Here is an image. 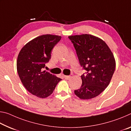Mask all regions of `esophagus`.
<instances>
[{"instance_id":"obj_1","label":"esophagus","mask_w":131,"mask_h":131,"mask_svg":"<svg viewBox=\"0 0 131 131\" xmlns=\"http://www.w3.org/2000/svg\"><path fill=\"white\" fill-rule=\"evenodd\" d=\"M63 77L65 78L66 80H69L70 78V76H65V75H64Z\"/></svg>"}]
</instances>
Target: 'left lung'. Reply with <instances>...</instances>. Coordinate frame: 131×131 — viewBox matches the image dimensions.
Segmentation results:
<instances>
[{
	"instance_id": "8db88e82",
	"label": "left lung",
	"mask_w": 131,
	"mask_h": 131,
	"mask_svg": "<svg viewBox=\"0 0 131 131\" xmlns=\"http://www.w3.org/2000/svg\"><path fill=\"white\" fill-rule=\"evenodd\" d=\"M80 65L87 72L81 75V87L74 94L81 99L97 96L107 87L116 69L113 54L103 40L91 35L69 36Z\"/></svg>"
}]
</instances>
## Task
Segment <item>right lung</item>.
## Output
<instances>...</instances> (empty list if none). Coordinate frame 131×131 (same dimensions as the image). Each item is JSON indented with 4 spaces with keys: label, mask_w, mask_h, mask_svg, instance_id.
Listing matches in <instances>:
<instances>
[{
    "label": "right lung",
    "mask_w": 131,
    "mask_h": 131,
    "mask_svg": "<svg viewBox=\"0 0 131 131\" xmlns=\"http://www.w3.org/2000/svg\"><path fill=\"white\" fill-rule=\"evenodd\" d=\"M61 36L43 35L26 43L19 52L17 69L22 83L29 92L40 98L52 94L61 79L43 70L51 59V52Z\"/></svg>",
    "instance_id": "1"
}]
</instances>
